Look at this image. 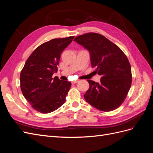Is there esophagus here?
Masks as SVG:
<instances>
[{
    "label": "esophagus",
    "mask_w": 153,
    "mask_h": 153,
    "mask_svg": "<svg viewBox=\"0 0 153 153\" xmlns=\"http://www.w3.org/2000/svg\"><path fill=\"white\" fill-rule=\"evenodd\" d=\"M79 82V81H73L71 83H72V84H76V83H77V82Z\"/></svg>",
    "instance_id": "1"
}]
</instances>
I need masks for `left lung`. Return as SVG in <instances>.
<instances>
[{
    "label": "left lung",
    "mask_w": 153,
    "mask_h": 153,
    "mask_svg": "<svg viewBox=\"0 0 153 153\" xmlns=\"http://www.w3.org/2000/svg\"><path fill=\"white\" fill-rule=\"evenodd\" d=\"M76 42L90 52L92 67L101 75L100 83L87 80L89 89L84 95L94 108L103 112L117 108L124 102L132 82L131 65L119 47L103 35L89 32L76 37Z\"/></svg>",
    "instance_id": "obj_1"
}]
</instances>
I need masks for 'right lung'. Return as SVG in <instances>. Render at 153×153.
<instances>
[{
    "label": "right lung",
    "mask_w": 153,
    "mask_h": 153,
    "mask_svg": "<svg viewBox=\"0 0 153 153\" xmlns=\"http://www.w3.org/2000/svg\"><path fill=\"white\" fill-rule=\"evenodd\" d=\"M75 36L55 38L37 47L26 61L20 73L22 94L35 110L43 114L52 112L62 106L71 84L57 76V66L62 51Z\"/></svg>",
    "instance_id": "right-lung-1"
}]
</instances>
